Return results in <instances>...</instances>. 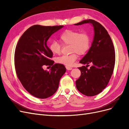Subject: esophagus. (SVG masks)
Masks as SVG:
<instances>
[{"instance_id":"34e87169","label":"esophagus","mask_w":129,"mask_h":129,"mask_svg":"<svg viewBox=\"0 0 129 129\" xmlns=\"http://www.w3.org/2000/svg\"><path fill=\"white\" fill-rule=\"evenodd\" d=\"M66 69H67L68 71H70V70H72L73 68L72 67H68V66H66Z\"/></svg>"}]
</instances>
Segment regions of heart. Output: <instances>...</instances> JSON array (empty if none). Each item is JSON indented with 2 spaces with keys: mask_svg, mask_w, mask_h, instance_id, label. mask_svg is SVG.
<instances>
[{
  "mask_svg": "<svg viewBox=\"0 0 129 129\" xmlns=\"http://www.w3.org/2000/svg\"><path fill=\"white\" fill-rule=\"evenodd\" d=\"M62 44L71 45V52L69 55H62L56 58L57 63L67 66H72L77 59V54L83 55L86 53L90 46V38L86 33H80L79 31L66 30L60 36ZM61 46L56 41H53L49 45V49L53 54H58L61 52Z\"/></svg>",
  "mask_w": 129,
  "mask_h": 129,
  "instance_id": "1",
  "label": "heart"
}]
</instances>
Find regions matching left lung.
<instances>
[{"instance_id":"8db88e82","label":"left lung","mask_w":129,"mask_h":129,"mask_svg":"<svg viewBox=\"0 0 129 129\" xmlns=\"http://www.w3.org/2000/svg\"><path fill=\"white\" fill-rule=\"evenodd\" d=\"M90 24L93 28V41L88 53L80 61L85 64L78 68L81 76L76 81L80 92L88 96L99 94L106 87L112 76L115 63V53L111 39L104 27L92 19L81 21L74 25ZM92 66L88 70V64Z\"/></svg>"}]
</instances>
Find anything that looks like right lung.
Masks as SVG:
<instances>
[{"mask_svg":"<svg viewBox=\"0 0 129 129\" xmlns=\"http://www.w3.org/2000/svg\"><path fill=\"white\" fill-rule=\"evenodd\" d=\"M63 26L36 25L27 29L19 39L14 54L15 71L26 90L39 99L55 93L61 77L66 73L64 65L50 60L53 54L47 45L49 38ZM44 65L52 66L45 71Z\"/></svg>","mask_w":129,"mask_h":129,"instance_id":"1","label":"right lung"}]
</instances>
